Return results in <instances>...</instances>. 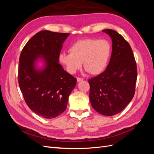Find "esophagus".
Instances as JSON below:
<instances>
[{"mask_svg":"<svg viewBox=\"0 0 154 154\" xmlns=\"http://www.w3.org/2000/svg\"><path fill=\"white\" fill-rule=\"evenodd\" d=\"M83 78H77V81H78V82H82V81H83Z\"/></svg>","mask_w":154,"mask_h":154,"instance_id":"1","label":"esophagus"}]
</instances>
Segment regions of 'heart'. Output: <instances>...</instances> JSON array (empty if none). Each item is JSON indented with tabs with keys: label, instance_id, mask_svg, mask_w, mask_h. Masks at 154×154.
Segmentation results:
<instances>
[{
	"label": "heart",
	"instance_id": "1",
	"mask_svg": "<svg viewBox=\"0 0 154 154\" xmlns=\"http://www.w3.org/2000/svg\"><path fill=\"white\" fill-rule=\"evenodd\" d=\"M111 45L105 39L87 38L71 45L69 53H61L59 60L70 74L76 73L82 63L86 71L93 75L103 72L109 63Z\"/></svg>",
	"mask_w": 154,
	"mask_h": 154
}]
</instances>
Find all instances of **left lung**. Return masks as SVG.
<instances>
[{"label": "left lung", "mask_w": 154, "mask_h": 154, "mask_svg": "<svg viewBox=\"0 0 154 154\" xmlns=\"http://www.w3.org/2000/svg\"><path fill=\"white\" fill-rule=\"evenodd\" d=\"M112 42L110 62L105 71L88 80L89 98L97 112L111 116L122 111L135 94L137 71L128 42L112 29H105Z\"/></svg>", "instance_id": "8db88e82"}]
</instances>
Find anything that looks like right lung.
Here are the masks:
<instances>
[{"label":"right lung","mask_w":154,"mask_h":154,"mask_svg":"<svg viewBox=\"0 0 154 154\" xmlns=\"http://www.w3.org/2000/svg\"><path fill=\"white\" fill-rule=\"evenodd\" d=\"M69 35L41 31L27 42L20 56V91L29 108L44 118H54L63 112L76 85V79L58 63L62 44ZM38 59L44 60L43 69L35 67Z\"/></svg>","instance_id":"1"}]
</instances>
